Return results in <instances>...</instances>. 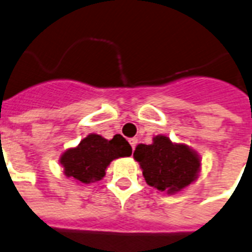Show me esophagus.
<instances>
[{
	"label": "esophagus",
	"instance_id": "esophagus-1",
	"mask_svg": "<svg viewBox=\"0 0 252 252\" xmlns=\"http://www.w3.org/2000/svg\"><path fill=\"white\" fill-rule=\"evenodd\" d=\"M128 142H130V144H131L132 150H135L136 144H138V139H136V138H131V139H130V140H128Z\"/></svg>",
	"mask_w": 252,
	"mask_h": 252
}]
</instances>
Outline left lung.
I'll list each match as a JSON object with an SVG mask.
<instances>
[{
	"label": "left lung",
	"mask_w": 252,
	"mask_h": 252,
	"mask_svg": "<svg viewBox=\"0 0 252 252\" xmlns=\"http://www.w3.org/2000/svg\"><path fill=\"white\" fill-rule=\"evenodd\" d=\"M134 158L143 169L146 182L158 190L176 192L196 178L200 161L185 144H173L169 138L158 135L154 143L139 144Z\"/></svg>",
	"instance_id": "8db88e82"
}]
</instances>
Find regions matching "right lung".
Here are the masks:
<instances>
[{"label":"right lung","mask_w":252,"mask_h":252,"mask_svg":"<svg viewBox=\"0 0 252 252\" xmlns=\"http://www.w3.org/2000/svg\"><path fill=\"white\" fill-rule=\"evenodd\" d=\"M131 152V146L120 134L114 135L112 140L91 134L76 148L66 151L62 155L61 164L66 176L78 182L90 183L105 176V169L110 161L130 156Z\"/></svg>","instance_id":"obj_1"}]
</instances>
